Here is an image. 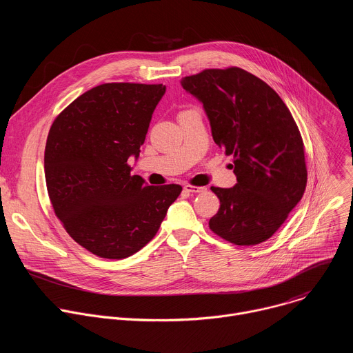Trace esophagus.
<instances>
[{
  "label": "esophagus",
  "instance_id": "esophagus-1",
  "mask_svg": "<svg viewBox=\"0 0 353 353\" xmlns=\"http://www.w3.org/2000/svg\"><path fill=\"white\" fill-rule=\"evenodd\" d=\"M205 190H206L205 187H199V185H191V184H185V185H184V191L192 192V194H195V192H202V191H205Z\"/></svg>",
  "mask_w": 353,
  "mask_h": 353
}]
</instances>
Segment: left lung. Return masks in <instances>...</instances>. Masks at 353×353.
<instances>
[{"label": "left lung", "instance_id": "left-lung-1", "mask_svg": "<svg viewBox=\"0 0 353 353\" xmlns=\"http://www.w3.org/2000/svg\"><path fill=\"white\" fill-rule=\"evenodd\" d=\"M209 117L214 143L232 157L237 184L210 187L220 199L209 228L234 245L269 240L301 201L307 181L299 129L280 95L241 68L181 79Z\"/></svg>", "mask_w": 353, "mask_h": 353}]
</instances>
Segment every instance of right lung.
<instances>
[{"label":"right lung","mask_w":353,"mask_h":353,"mask_svg":"<svg viewBox=\"0 0 353 353\" xmlns=\"http://www.w3.org/2000/svg\"><path fill=\"white\" fill-rule=\"evenodd\" d=\"M163 84L105 83L68 105L46 144L47 191L69 236L91 254L125 259L158 232L181 185L132 174Z\"/></svg>","instance_id":"1"}]
</instances>
